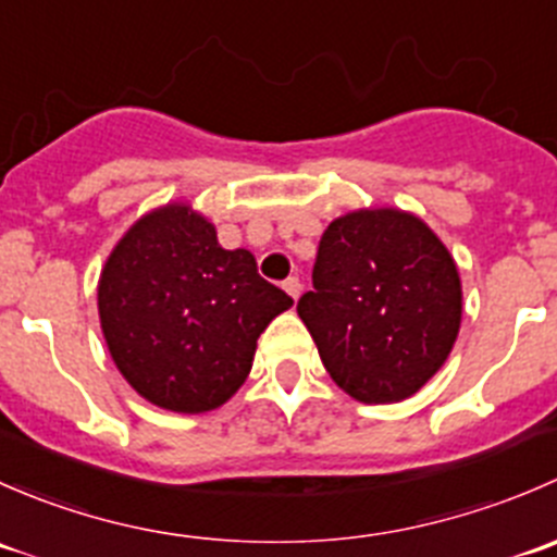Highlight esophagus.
Returning <instances> with one entry per match:
<instances>
[{"mask_svg": "<svg viewBox=\"0 0 557 557\" xmlns=\"http://www.w3.org/2000/svg\"><path fill=\"white\" fill-rule=\"evenodd\" d=\"M283 288H285V294H288L294 301L301 296V283H299V277H288V280H285V283H283Z\"/></svg>", "mask_w": 557, "mask_h": 557, "instance_id": "1", "label": "esophagus"}]
</instances>
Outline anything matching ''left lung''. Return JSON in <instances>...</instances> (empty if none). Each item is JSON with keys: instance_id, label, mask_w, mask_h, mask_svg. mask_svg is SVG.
Here are the masks:
<instances>
[{"instance_id": "left-lung-1", "label": "left lung", "mask_w": 557, "mask_h": 557, "mask_svg": "<svg viewBox=\"0 0 557 557\" xmlns=\"http://www.w3.org/2000/svg\"><path fill=\"white\" fill-rule=\"evenodd\" d=\"M296 312L342 391L393 404L414 396L447 361L463 294L442 239L412 212L380 207L329 223L312 290Z\"/></svg>"}]
</instances>
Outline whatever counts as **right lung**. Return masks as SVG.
<instances>
[{
    "label": "right lung",
    "mask_w": 557,
    "mask_h": 557,
    "mask_svg": "<svg viewBox=\"0 0 557 557\" xmlns=\"http://www.w3.org/2000/svg\"><path fill=\"white\" fill-rule=\"evenodd\" d=\"M99 320L117 372L150 404L199 414L250 374L256 342L294 305L250 250H223L215 226L174 201L139 218L99 277Z\"/></svg>",
    "instance_id": "right-lung-1"
}]
</instances>
